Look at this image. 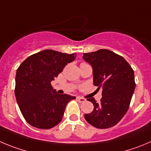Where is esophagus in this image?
Masks as SVG:
<instances>
[{
	"instance_id": "esophagus-1",
	"label": "esophagus",
	"mask_w": 151,
	"mask_h": 151,
	"mask_svg": "<svg viewBox=\"0 0 151 151\" xmlns=\"http://www.w3.org/2000/svg\"><path fill=\"white\" fill-rule=\"evenodd\" d=\"M77 100L80 103H84L86 101V99L83 98H81V97H77Z\"/></svg>"
}]
</instances>
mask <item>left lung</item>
I'll use <instances>...</instances> for the list:
<instances>
[{
    "mask_svg": "<svg viewBox=\"0 0 151 151\" xmlns=\"http://www.w3.org/2000/svg\"><path fill=\"white\" fill-rule=\"evenodd\" d=\"M83 58L92 66L94 85L102 88L99 103L94 98L87 99L94 109L85 114V119L96 128L112 127L129 109L136 87L133 68L122 56L107 49L83 53Z\"/></svg>",
    "mask_w": 151,
    "mask_h": 151,
    "instance_id": "obj_1",
    "label": "left lung"
}]
</instances>
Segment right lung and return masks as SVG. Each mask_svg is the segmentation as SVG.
Wrapping results in <instances>:
<instances>
[{"mask_svg": "<svg viewBox=\"0 0 151 151\" xmlns=\"http://www.w3.org/2000/svg\"><path fill=\"white\" fill-rule=\"evenodd\" d=\"M76 56V53L44 50L29 56L18 68L15 98L22 115L31 126L47 129L62 121L67 104L76 98L58 94L50 82Z\"/></svg>", "mask_w": 151, "mask_h": 151, "instance_id": "obj_1", "label": "right lung"}]
</instances>
